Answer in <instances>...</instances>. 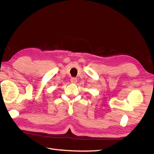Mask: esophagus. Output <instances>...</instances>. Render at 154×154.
<instances>
[{"instance_id": "1", "label": "esophagus", "mask_w": 154, "mask_h": 154, "mask_svg": "<svg viewBox=\"0 0 154 154\" xmlns=\"http://www.w3.org/2000/svg\"><path fill=\"white\" fill-rule=\"evenodd\" d=\"M77 81V79L76 77H72L71 79V82L72 83H76Z\"/></svg>"}]
</instances>
